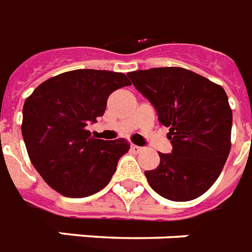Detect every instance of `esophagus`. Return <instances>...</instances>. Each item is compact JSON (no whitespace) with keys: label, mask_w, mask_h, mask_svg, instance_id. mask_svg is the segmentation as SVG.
<instances>
[{"label":"esophagus","mask_w":252,"mask_h":252,"mask_svg":"<svg viewBox=\"0 0 252 252\" xmlns=\"http://www.w3.org/2000/svg\"><path fill=\"white\" fill-rule=\"evenodd\" d=\"M130 150H131V152H134V154H139V152L142 151V147L135 146V144H131V146H130Z\"/></svg>","instance_id":"34e87169"}]
</instances>
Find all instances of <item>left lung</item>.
Masks as SVG:
<instances>
[{
    "instance_id": "left-lung-1",
    "label": "left lung",
    "mask_w": 252,
    "mask_h": 252,
    "mask_svg": "<svg viewBox=\"0 0 252 252\" xmlns=\"http://www.w3.org/2000/svg\"><path fill=\"white\" fill-rule=\"evenodd\" d=\"M134 87L154 105L169 128L172 154L144 174L162 198L187 202L199 198L220 176L230 152L233 114L224 88L182 67L128 72Z\"/></svg>"
}]
</instances>
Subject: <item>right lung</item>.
Listing matches in <instances>:
<instances>
[{"instance_id": "right-lung-1", "label": "right lung", "mask_w": 252, "mask_h": 252, "mask_svg": "<svg viewBox=\"0 0 252 252\" xmlns=\"http://www.w3.org/2000/svg\"><path fill=\"white\" fill-rule=\"evenodd\" d=\"M122 72L80 69L45 80L26 100L22 135L32 165L52 189L84 198L109 183L126 139H94L90 124L104 116L113 91L130 86Z\"/></svg>"}]
</instances>
